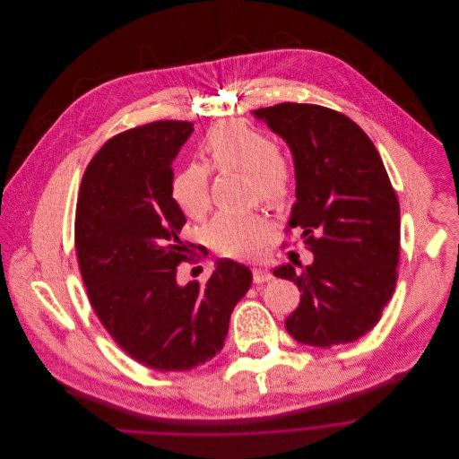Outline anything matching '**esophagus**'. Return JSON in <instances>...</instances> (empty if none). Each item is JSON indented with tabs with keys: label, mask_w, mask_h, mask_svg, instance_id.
Listing matches in <instances>:
<instances>
[{
	"label": "esophagus",
	"mask_w": 459,
	"mask_h": 459,
	"mask_svg": "<svg viewBox=\"0 0 459 459\" xmlns=\"http://www.w3.org/2000/svg\"><path fill=\"white\" fill-rule=\"evenodd\" d=\"M271 277H273V274H271L267 269H264V267H253V282H255V284H264V282H267Z\"/></svg>",
	"instance_id": "esophagus-1"
}]
</instances>
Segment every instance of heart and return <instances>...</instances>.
<instances>
[{"mask_svg":"<svg viewBox=\"0 0 459 459\" xmlns=\"http://www.w3.org/2000/svg\"><path fill=\"white\" fill-rule=\"evenodd\" d=\"M201 153L207 168H180L169 186L173 203L188 219H201L210 210L208 169L246 173L251 194L269 206H284L290 199L291 162L265 130L246 121L221 123L204 135ZM267 233L269 222L260 213H219L206 230L212 247L231 258L256 255Z\"/></svg>","mask_w":459,"mask_h":459,"instance_id":"obj_1","label":"heart"}]
</instances>
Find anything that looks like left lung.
I'll list each match as a JSON object with an SVG mask.
<instances>
[{
    "label": "left lung",
    "mask_w": 459,
    "mask_h": 459,
    "mask_svg": "<svg viewBox=\"0 0 459 459\" xmlns=\"http://www.w3.org/2000/svg\"><path fill=\"white\" fill-rule=\"evenodd\" d=\"M279 134L295 160L299 228L311 265L273 271L302 291L286 329L300 343L331 347L369 333L398 281L400 204L382 157L347 116L306 103L253 112Z\"/></svg>",
    "instance_id": "obj_1"
}]
</instances>
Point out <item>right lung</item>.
Listing matches in <instances>:
<instances>
[{
	"instance_id": "obj_1",
	"label": "right lung",
	"mask_w": 459,
	"mask_h": 459,
	"mask_svg": "<svg viewBox=\"0 0 459 459\" xmlns=\"http://www.w3.org/2000/svg\"><path fill=\"white\" fill-rule=\"evenodd\" d=\"M188 121H155L108 139L86 166L75 208V253L86 293L114 342L155 371H190L224 345L251 271L219 260L210 281L177 284L194 244L171 199V162ZM195 247V246H194Z\"/></svg>"
}]
</instances>
